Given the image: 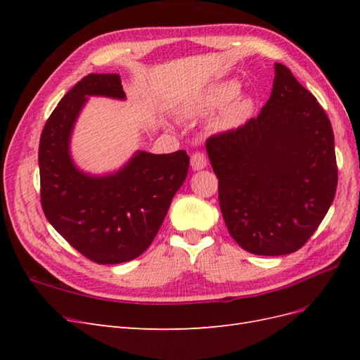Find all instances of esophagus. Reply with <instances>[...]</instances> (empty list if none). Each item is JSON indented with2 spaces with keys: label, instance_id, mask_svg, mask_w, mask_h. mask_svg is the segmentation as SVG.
<instances>
[{
  "label": "esophagus",
  "instance_id": "obj_1",
  "mask_svg": "<svg viewBox=\"0 0 360 360\" xmlns=\"http://www.w3.org/2000/svg\"><path fill=\"white\" fill-rule=\"evenodd\" d=\"M191 165H192L193 169H197V171L205 168L207 167V158H205V155L201 153V151H197V153H193L191 156Z\"/></svg>",
  "mask_w": 360,
  "mask_h": 360
}]
</instances>
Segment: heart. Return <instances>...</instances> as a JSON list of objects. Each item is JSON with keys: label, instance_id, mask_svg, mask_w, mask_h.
<instances>
[{"label": "heart", "instance_id": "obj_1", "mask_svg": "<svg viewBox=\"0 0 360 360\" xmlns=\"http://www.w3.org/2000/svg\"><path fill=\"white\" fill-rule=\"evenodd\" d=\"M240 93V85L237 81H221L210 85L197 102L195 111L210 112L214 110H221L228 103L236 99ZM250 111V102L248 99H237L236 102L226 108L221 117L222 127H237L242 124Z\"/></svg>", "mask_w": 360, "mask_h": 360}]
</instances>
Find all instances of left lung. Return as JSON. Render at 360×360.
<instances>
[{"label":"left lung","mask_w":360,"mask_h":360,"mask_svg":"<svg viewBox=\"0 0 360 360\" xmlns=\"http://www.w3.org/2000/svg\"><path fill=\"white\" fill-rule=\"evenodd\" d=\"M231 237L255 255L296 252L335 198L338 167L330 120L317 99L275 63L274 90L243 126L205 141Z\"/></svg>","instance_id":"obj_1"}]
</instances>
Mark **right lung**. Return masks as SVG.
<instances>
[{
    "instance_id": "right-lung-1",
    "label": "right lung",
    "mask_w": 360,
    "mask_h": 360,
    "mask_svg": "<svg viewBox=\"0 0 360 360\" xmlns=\"http://www.w3.org/2000/svg\"><path fill=\"white\" fill-rule=\"evenodd\" d=\"M86 96L124 99L117 73H90L64 94L39 146L40 201L51 225L97 264H118L151 245L174 195L186 180L189 156L139 151L111 176L90 177L73 165L69 139Z\"/></svg>"
}]
</instances>
